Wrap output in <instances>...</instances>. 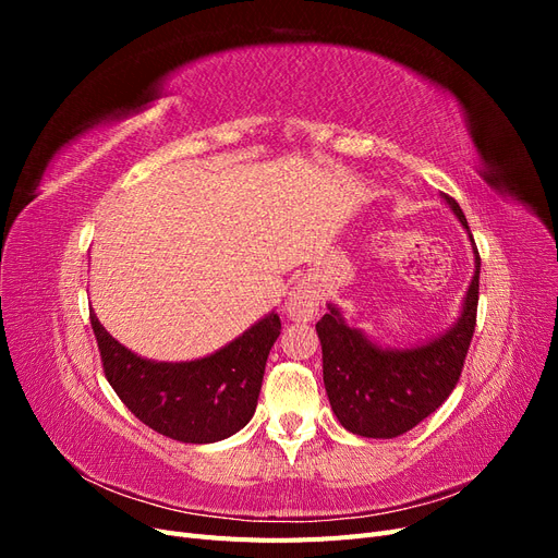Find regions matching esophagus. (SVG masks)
Returning <instances> with one entry per match:
<instances>
[{"mask_svg": "<svg viewBox=\"0 0 558 558\" xmlns=\"http://www.w3.org/2000/svg\"><path fill=\"white\" fill-rule=\"evenodd\" d=\"M320 291L314 281H300L286 300V314L291 320H312L318 312Z\"/></svg>", "mask_w": 558, "mask_h": 558, "instance_id": "1", "label": "esophagus"}]
</instances>
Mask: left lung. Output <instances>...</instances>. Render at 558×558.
<instances>
[{"label":"left lung","mask_w":558,"mask_h":558,"mask_svg":"<svg viewBox=\"0 0 558 558\" xmlns=\"http://www.w3.org/2000/svg\"><path fill=\"white\" fill-rule=\"evenodd\" d=\"M442 199L468 230L459 202ZM470 242L475 246V240ZM480 253L475 246V277L456 324L435 340L412 349H381L359 328L347 326L340 310L328 305L316 332L324 351V384L340 424L363 437H398L430 416L459 384L472 332L477 324Z\"/></svg>","instance_id":"obj_1"}]
</instances>
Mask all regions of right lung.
Segmentation results:
<instances>
[{
    "label": "right lung",
    "instance_id": "obj_1",
    "mask_svg": "<svg viewBox=\"0 0 558 558\" xmlns=\"http://www.w3.org/2000/svg\"><path fill=\"white\" fill-rule=\"evenodd\" d=\"M105 377L125 408L156 433L209 445L242 430L256 412L269 349L281 332L272 312L211 356L189 363L146 361L90 314Z\"/></svg>",
    "mask_w": 558,
    "mask_h": 558
}]
</instances>
